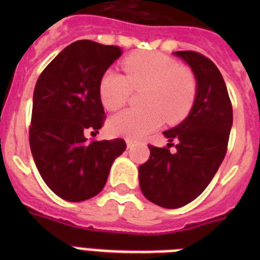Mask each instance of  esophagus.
Here are the masks:
<instances>
[{"instance_id": "obj_1", "label": "esophagus", "mask_w": 260, "mask_h": 260, "mask_svg": "<svg viewBox=\"0 0 260 260\" xmlns=\"http://www.w3.org/2000/svg\"><path fill=\"white\" fill-rule=\"evenodd\" d=\"M126 146H128V148H132L135 146V142L131 139H126Z\"/></svg>"}]
</instances>
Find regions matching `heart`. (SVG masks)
Here are the masks:
<instances>
[{"instance_id": "1", "label": "heart", "mask_w": 260, "mask_h": 260, "mask_svg": "<svg viewBox=\"0 0 260 260\" xmlns=\"http://www.w3.org/2000/svg\"><path fill=\"white\" fill-rule=\"evenodd\" d=\"M125 75L105 71L100 81V100L106 110L125 105L134 91L140 94L143 109L124 110L108 122L110 134L142 139L158 129L163 118L177 124L187 117L197 95L196 78L175 59L162 52H139L122 60Z\"/></svg>"}]
</instances>
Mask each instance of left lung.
I'll return each instance as SVG.
<instances>
[{
	"instance_id": "obj_1",
	"label": "left lung",
	"mask_w": 260,
	"mask_h": 260,
	"mask_svg": "<svg viewBox=\"0 0 260 260\" xmlns=\"http://www.w3.org/2000/svg\"><path fill=\"white\" fill-rule=\"evenodd\" d=\"M174 54L196 75V101L179 125L163 132L170 142L167 147L150 144V159L139 166L144 197L167 209L189 204L209 185L226 154L234 118L230 94L216 64L196 51ZM173 141L177 151L171 154Z\"/></svg>"
}]
</instances>
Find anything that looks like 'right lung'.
<instances>
[{"mask_svg":"<svg viewBox=\"0 0 260 260\" xmlns=\"http://www.w3.org/2000/svg\"><path fill=\"white\" fill-rule=\"evenodd\" d=\"M117 46L78 40L67 46L39 77L34 91L29 146L46 185L63 200L97 196L112 163L126 148L124 139L87 140L105 122L100 81L120 58Z\"/></svg>","mask_w":260,"mask_h":260,"instance_id":"obj_1","label":"right lung"}]
</instances>
